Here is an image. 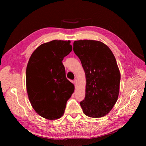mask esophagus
<instances>
[{
    "label": "esophagus",
    "mask_w": 146,
    "mask_h": 146,
    "mask_svg": "<svg viewBox=\"0 0 146 146\" xmlns=\"http://www.w3.org/2000/svg\"><path fill=\"white\" fill-rule=\"evenodd\" d=\"M77 80H76H76H74V85H75V86H77Z\"/></svg>",
    "instance_id": "34e87169"
}]
</instances>
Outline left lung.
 Instances as JSON below:
<instances>
[{
    "mask_svg": "<svg viewBox=\"0 0 146 146\" xmlns=\"http://www.w3.org/2000/svg\"><path fill=\"white\" fill-rule=\"evenodd\" d=\"M73 50L85 72L83 112L91 117H103L111 111L118 98L121 74L115 57L104 43L94 40L74 42Z\"/></svg>",
    "mask_w": 146,
    "mask_h": 146,
    "instance_id": "left-lung-1",
    "label": "left lung"
}]
</instances>
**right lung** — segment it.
<instances>
[{"label": "right lung", "mask_w": 146, "mask_h": 146, "mask_svg": "<svg viewBox=\"0 0 146 146\" xmlns=\"http://www.w3.org/2000/svg\"><path fill=\"white\" fill-rule=\"evenodd\" d=\"M70 41L53 40L39 46L26 69V86L32 107L39 115L55 120L63 115L74 86L66 77L62 61L72 51Z\"/></svg>", "instance_id": "1"}]
</instances>
